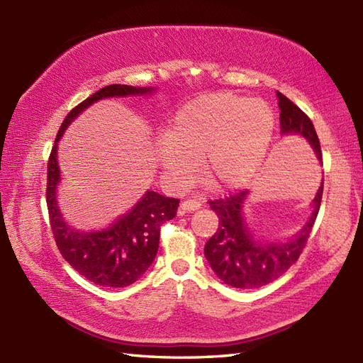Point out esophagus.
Here are the masks:
<instances>
[{
    "mask_svg": "<svg viewBox=\"0 0 363 363\" xmlns=\"http://www.w3.org/2000/svg\"><path fill=\"white\" fill-rule=\"evenodd\" d=\"M199 207H201V203H199L198 199H186V201L181 204V211L191 212V211H198Z\"/></svg>",
    "mask_w": 363,
    "mask_h": 363,
    "instance_id": "esophagus-1",
    "label": "esophagus"
}]
</instances>
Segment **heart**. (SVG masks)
I'll return each mask as SVG.
<instances>
[{
	"mask_svg": "<svg viewBox=\"0 0 363 363\" xmlns=\"http://www.w3.org/2000/svg\"><path fill=\"white\" fill-rule=\"evenodd\" d=\"M274 115L262 99L207 95L182 106L157 142V157L176 182H187L201 159L212 190L243 187L256 174L272 143Z\"/></svg>",
	"mask_w": 363,
	"mask_h": 363,
	"instance_id": "1",
	"label": "heart"
}]
</instances>
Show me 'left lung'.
<instances>
[{"label":"left lung","mask_w":363,"mask_h":363,"mask_svg":"<svg viewBox=\"0 0 363 363\" xmlns=\"http://www.w3.org/2000/svg\"><path fill=\"white\" fill-rule=\"evenodd\" d=\"M276 96L281 109V134L303 135L312 145L318 159L323 160L320 140L312 120L281 91H276ZM246 195L248 191L242 190L225 198L211 199V209L218 215L220 221L217 233L204 246V256L213 273L226 285L234 289H259L276 281L296 264L320 211L323 184L313 199L312 217L298 235L285 243H264L254 238L242 212Z\"/></svg>","instance_id":"8db88e82"}]
</instances>
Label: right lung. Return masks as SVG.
I'll return each instance as SVG.
<instances>
[{"label": "right lung", "mask_w": 363, "mask_h": 363, "mask_svg": "<svg viewBox=\"0 0 363 363\" xmlns=\"http://www.w3.org/2000/svg\"><path fill=\"white\" fill-rule=\"evenodd\" d=\"M152 91L146 87L111 84L95 91L68 112L54 140L48 159L46 176V206L50 213L52 237L62 257L86 279L101 287H128L145 274L152 264L159 248L160 226L176 217L179 199L162 196L148 190L133 211L123 215L106 230L78 233L64 221L56 201V190L60 181L57 164V142L67 126L78 115L98 99L111 96L145 95Z\"/></svg>", "instance_id": "right-lung-1"}]
</instances>
